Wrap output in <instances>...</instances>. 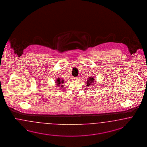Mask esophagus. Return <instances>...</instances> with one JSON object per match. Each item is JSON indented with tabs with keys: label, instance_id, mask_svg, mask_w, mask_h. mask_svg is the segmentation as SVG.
<instances>
[{
	"label": "esophagus",
	"instance_id": "esophagus-1",
	"mask_svg": "<svg viewBox=\"0 0 147 147\" xmlns=\"http://www.w3.org/2000/svg\"><path fill=\"white\" fill-rule=\"evenodd\" d=\"M79 79H80V77H79V76H76V77H74V79H75V80H76V81L79 80Z\"/></svg>",
	"mask_w": 147,
	"mask_h": 147
}]
</instances>
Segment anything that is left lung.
I'll return each instance as SVG.
<instances>
[{"label":"left lung","mask_w":147,"mask_h":147,"mask_svg":"<svg viewBox=\"0 0 147 147\" xmlns=\"http://www.w3.org/2000/svg\"><path fill=\"white\" fill-rule=\"evenodd\" d=\"M95 81L94 80V78L93 76H90L88 78V79L87 80V85L86 86H90V85H92Z\"/></svg>","instance_id":"1"}]
</instances>
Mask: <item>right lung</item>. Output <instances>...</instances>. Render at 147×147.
Wrapping results in <instances>:
<instances>
[{
	"mask_svg": "<svg viewBox=\"0 0 147 147\" xmlns=\"http://www.w3.org/2000/svg\"><path fill=\"white\" fill-rule=\"evenodd\" d=\"M56 84H57V85L58 86H60V84H63V82H64V80H61L59 78H58L57 80H56ZM63 85H61V86L62 87Z\"/></svg>",
	"mask_w": 147,
	"mask_h": 147,
	"instance_id": "1",
	"label": "right lung"
}]
</instances>
